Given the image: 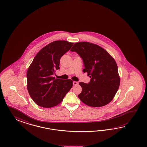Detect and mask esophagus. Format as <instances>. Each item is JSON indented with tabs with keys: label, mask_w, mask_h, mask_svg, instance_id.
Segmentation results:
<instances>
[{
	"label": "esophagus",
	"mask_w": 147,
	"mask_h": 147,
	"mask_svg": "<svg viewBox=\"0 0 147 147\" xmlns=\"http://www.w3.org/2000/svg\"><path fill=\"white\" fill-rule=\"evenodd\" d=\"M73 85H78V82L76 81H73Z\"/></svg>",
	"instance_id": "1"
}]
</instances>
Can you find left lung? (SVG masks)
Instances as JSON below:
<instances>
[{"mask_svg": "<svg viewBox=\"0 0 147 147\" xmlns=\"http://www.w3.org/2000/svg\"><path fill=\"white\" fill-rule=\"evenodd\" d=\"M82 59L83 71L91 78L88 84L79 82L82 87L80 100L90 107H102L114 98L120 78L115 60L105 49L88 42H76L71 49Z\"/></svg>", "mask_w": 147, "mask_h": 147, "instance_id": "8db88e82", "label": "left lung"}]
</instances>
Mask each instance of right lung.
Wrapping results in <instances>:
<instances>
[{
    "label": "right lung",
    "mask_w": 147,
    "mask_h": 147,
    "mask_svg": "<svg viewBox=\"0 0 147 147\" xmlns=\"http://www.w3.org/2000/svg\"><path fill=\"white\" fill-rule=\"evenodd\" d=\"M73 42L55 41L45 46L36 54L27 71V88L36 105L51 108L63 100L73 86L71 79H55L53 75L60 69V60L71 49Z\"/></svg>",
    "instance_id": "1"
}]
</instances>
